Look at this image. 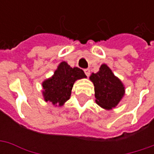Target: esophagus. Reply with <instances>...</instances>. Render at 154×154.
Returning a JSON list of instances; mask_svg holds the SVG:
<instances>
[{"label": "esophagus", "instance_id": "34e87169", "mask_svg": "<svg viewBox=\"0 0 154 154\" xmlns=\"http://www.w3.org/2000/svg\"><path fill=\"white\" fill-rule=\"evenodd\" d=\"M84 72H85V74L87 75V77H89L91 74V71L90 69H88V68H87V69H84Z\"/></svg>", "mask_w": 154, "mask_h": 154}]
</instances>
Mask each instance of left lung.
Segmentation results:
<instances>
[{"label": "left lung", "mask_w": 154, "mask_h": 154, "mask_svg": "<svg viewBox=\"0 0 154 154\" xmlns=\"http://www.w3.org/2000/svg\"><path fill=\"white\" fill-rule=\"evenodd\" d=\"M95 87L96 102L100 107L110 110L116 107L125 95V87L106 64H102L99 72L91 75Z\"/></svg>", "instance_id": "1"}]
</instances>
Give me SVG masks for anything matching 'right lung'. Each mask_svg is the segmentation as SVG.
I'll list each match as a JSON object with an SVG mask.
<instances>
[{"instance_id":"right-lung-1","label":"right lung","mask_w":154,"mask_h":154,"mask_svg":"<svg viewBox=\"0 0 154 154\" xmlns=\"http://www.w3.org/2000/svg\"><path fill=\"white\" fill-rule=\"evenodd\" d=\"M86 77L84 72L79 67H71L66 62H62L54 76L42 84L44 100L55 106H63L70 98L74 82Z\"/></svg>"}]
</instances>
